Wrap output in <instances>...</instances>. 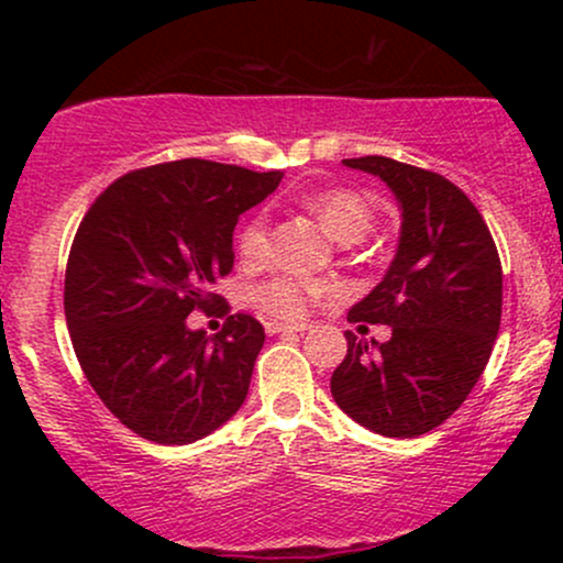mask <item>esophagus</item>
I'll return each instance as SVG.
<instances>
[{
    "instance_id": "obj_1",
    "label": "esophagus",
    "mask_w": 563,
    "mask_h": 563,
    "mask_svg": "<svg viewBox=\"0 0 563 563\" xmlns=\"http://www.w3.org/2000/svg\"><path fill=\"white\" fill-rule=\"evenodd\" d=\"M264 328H267V333L269 335H275V333H301V331H307V325H299V322H277V320H269V322H264Z\"/></svg>"
}]
</instances>
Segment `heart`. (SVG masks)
<instances>
[{"label":"heart","mask_w":563,"mask_h":563,"mask_svg":"<svg viewBox=\"0 0 563 563\" xmlns=\"http://www.w3.org/2000/svg\"><path fill=\"white\" fill-rule=\"evenodd\" d=\"M309 211L320 219L325 228L339 243H357L363 241L373 224V211L363 196L352 190H322L318 196L307 198ZM238 251L243 260L256 262L262 260L267 251V219L262 214L251 217L249 222L238 230ZM325 290L322 283L303 280L296 275H275L269 280L260 283L251 294V299L260 309L275 318L296 320L303 318L312 299Z\"/></svg>","instance_id":"heart-1"}]
</instances>
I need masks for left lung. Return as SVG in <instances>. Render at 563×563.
<instances>
[{"label": "left lung", "instance_id": "left-lung-1", "mask_svg": "<svg viewBox=\"0 0 563 563\" xmlns=\"http://www.w3.org/2000/svg\"><path fill=\"white\" fill-rule=\"evenodd\" d=\"M341 164L386 183L402 224L384 280L349 309V322L391 325V339L378 344L346 331L331 394L380 437H421L466 402L493 354L500 256L476 206L442 174L384 156Z\"/></svg>", "mask_w": 563, "mask_h": 563}]
</instances>
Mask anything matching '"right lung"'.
Instances as JSON below:
<instances>
[{
    "label": "right lung",
    "mask_w": 563,
    "mask_h": 563,
    "mask_svg": "<svg viewBox=\"0 0 563 563\" xmlns=\"http://www.w3.org/2000/svg\"><path fill=\"white\" fill-rule=\"evenodd\" d=\"M185 158L124 174L81 219L66 269L74 352L97 397L126 429L156 444H190L241 410L264 328L230 314L217 335L187 328L219 301L238 217L280 185Z\"/></svg>",
    "instance_id": "right-lung-1"
}]
</instances>
